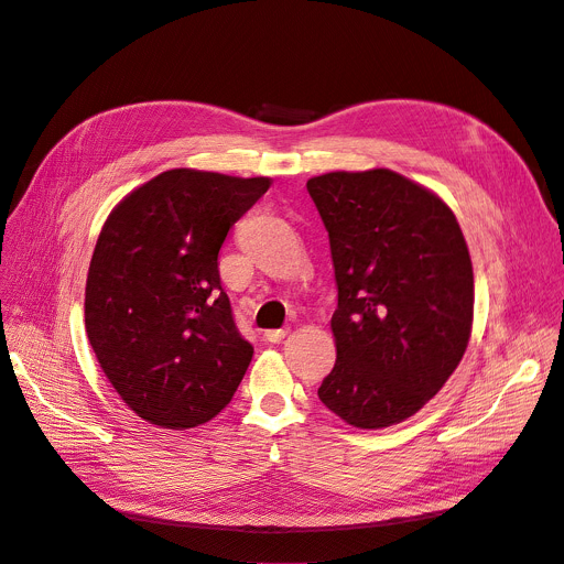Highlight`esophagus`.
I'll use <instances>...</instances> for the list:
<instances>
[{"instance_id":"esophagus-1","label":"esophagus","mask_w":564,"mask_h":564,"mask_svg":"<svg viewBox=\"0 0 564 564\" xmlns=\"http://www.w3.org/2000/svg\"><path fill=\"white\" fill-rule=\"evenodd\" d=\"M285 336H288V329H270V332H264V340L267 343H281Z\"/></svg>"}]
</instances>
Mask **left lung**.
I'll list each match as a JSON object with an SVG mask.
<instances>
[{
    "label": "left lung",
    "mask_w": 564,
    "mask_h": 564,
    "mask_svg": "<svg viewBox=\"0 0 564 564\" xmlns=\"http://www.w3.org/2000/svg\"><path fill=\"white\" fill-rule=\"evenodd\" d=\"M338 285L336 366L317 395L347 425L421 411L459 366L473 327V264L451 207L391 169L306 183Z\"/></svg>",
    "instance_id": "8db88e82"
}]
</instances>
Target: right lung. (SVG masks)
<instances>
[{
    "label": "right lung",
    "mask_w": 564,
    "mask_h": 564,
    "mask_svg": "<svg viewBox=\"0 0 564 564\" xmlns=\"http://www.w3.org/2000/svg\"><path fill=\"white\" fill-rule=\"evenodd\" d=\"M270 177L171 169L109 213L88 264L84 324L116 393L166 430L213 421L232 400L253 347L219 279L232 224Z\"/></svg>",
    "instance_id": "obj_1"
}]
</instances>
